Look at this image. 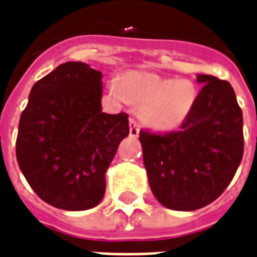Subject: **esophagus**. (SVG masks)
Wrapping results in <instances>:
<instances>
[{"label": "esophagus", "mask_w": 257, "mask_h": 257, "mask_svg": "<svg viewBox=\"0 0 257 257\" xmlns=\"http://www.w3.org/2000/svg\"><path fill=\"white\" fill-rule=\"evenodd\" d=\"M139 133H140V125L137 124L136 120L131 118V120H129V136L133 137V139H136V137L139 136Z\"/></svg>", "instance_id": "1"}]
</instances>
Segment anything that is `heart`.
<instances>
[{
    "label": "heart",
    "mask_w": 257,
    "mask_h": 257,
    "mask_svg": "<svg viewBox=\"0 0 257 257\" xmlns=\"http://www.w3.org/2000/svg\"><path fill=\"white\" fill-rule=\"evenodd\" d=\"M116 96L140 105L144 121L160 131L182 124L197 100V87L187 79H165L158 75L131 71L112 83Z\"/></svg>",
    "instance_id": "obj_1"
}]
</instances>
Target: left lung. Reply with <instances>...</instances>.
<instances>
[{
  "instance_id": "8db88e82",
  "label": "left lung",
  "mask_w": 257,
  "mask_h": 257,
  "mask_svg": "<svg viewBox=\"0 0 257 257\" xmlns=\"http://www.w3.org/2000/svg\"><path fill=\"white\" fill-rule=\"evenodd\" d=\"M197 83L203 87L179 132H140L152 193L176 211L215 201L243 157V113L233 88L211 75H197Z\"/></svg>"
}]
</instances>
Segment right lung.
<instances>
[{"mask_svg":"<svg viewBox=\"0 0 257 257\" xmlns=\"http://www.w3.org/2000/svg\"><path fill=\"white\" fill-rule=\"evenodd\" d=\"M103 74L83 62L60 64L33 85L21 114L16 152L22 174L46 203L67 211L103 201L105 173L128 116L101 108Z\"/></svg>","mask_w":257,"mask_h":257,"instance_id":"obj_1","label":"right lung"}]
</instances>
